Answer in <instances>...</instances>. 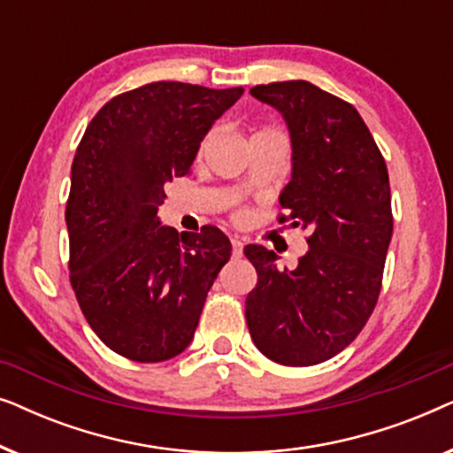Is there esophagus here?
<instances>
[{
    "mask_svg": "<svg viewBox=\"0 0 453 453\" xmlns=\"http://www.w3.org/2000/svg\"><path fill=\"white\" fill-rule=\"evenodd\" d=\"M231 245H233V256L234 257L243 256V241H241V239H231Z\"/></svg>",
    "mask_w": 453,
    "mask_h": 453,
    "instance_id": "esophagus-1",
    "label": "esophagus"
}]
</instances>
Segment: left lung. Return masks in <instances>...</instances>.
Masks as SVG:
<instances>
[{
    "label": "left lung",
    "instance_id": "obj_1",
    "mask_svg": "<svg viewBox=\"0 0 453 453\" xmlns=\"http://www.w3.org/2000/svg\"><path fill=\"white\" fill-rule=\"evenodd\" d=\"M253 98L287 121L293 173L280 191L309 251L280 270L276 253L247 245L257 284L245 299L253 344L270 361L309 367L344 350L373 313L392 241L388 166L352 104L305 80L259 84Z\"/></svg>",
    "mask_w": 453,
    "mask_h": 453
}]
</instances>
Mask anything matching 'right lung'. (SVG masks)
I'll use <instances>...</instances> for the list:
<instances>
[{"label": "right lung", "mask_w": 453, "mask_h": 453, "mask_svg": "<svg viewBox=\"0 0 453 453\" xmlns=\"http://www.w3.org/2000/svg\"><path fill=\"white\" fill-rule=\"evenodd\" d=\"M243 88L152 82L111 98L86 127L65 208L70 280L111 350L160 363L188 349L210 287L231 257L216 226L160 225L165 185L189 173L203 135Z\"/></svg>", "instance_id": "right-lung-1"}]
</instances>
